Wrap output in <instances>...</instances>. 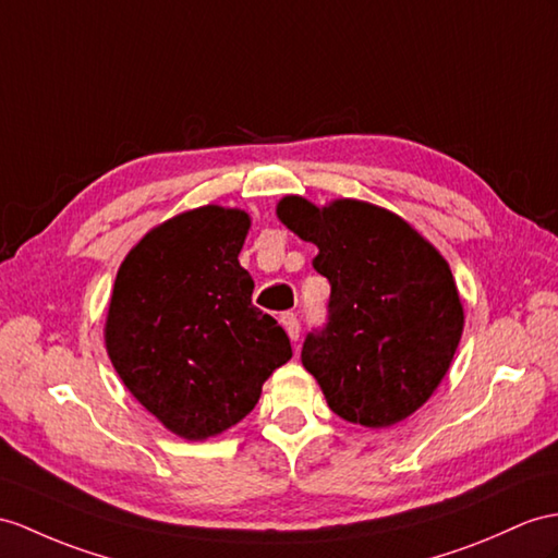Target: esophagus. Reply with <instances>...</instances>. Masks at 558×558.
<instances>
[{"mask_svg":"<svg viewBox=\"0 0 558 558\" xmlns=\"http://www.w3.org/2000/svg\"><path fill=\"white\" fill-rule=\"evenodd\" d=\"M279 322H281L283 329H287L291 341L295 343L298 338H301V322H298V317L293 315V312H283V315L279 317Z\"/></svg>","mask_w":558,"mask_h":558,"instance_id":"1","label":"esophagus"}]
</instances>
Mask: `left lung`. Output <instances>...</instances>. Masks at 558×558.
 <instances>
[{
  "instance_id": "1",
  "label": "left lung",
  "mask_w": 558,
  "mask_h": 558,
  "mask_svg": "<svg viewBox=\"0 0 558 558\" xmlns=\"http://www.w3.org/2000/svg\"><path fill=\"white\" fill-rule=\"evenodd\" d=\"M277 215L319 248L312 267L331 283L329 319L301 352L331 412L366 428L414 414L450 369L464 329L450 265L402 217L372 203L317 208L287 196Z\"/></svg>"
}]
</instances>
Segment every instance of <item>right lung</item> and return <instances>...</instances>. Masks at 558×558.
I'll return each instance as SVG.
<instances>
[{
    "mask_svg": "<svg viewBox=\"0 0 558 558\" xmlns=\"http://www.w3.org/2000/svg\"><path fill=\"white\" fill-rule=\"evenodd\" d=\"M251 217L203 206L151 229L122 260L106 350L122 384L174 436L206 440L246 416L291 360L239 265Z\"/></svg>",
    "mask_w": 558,
    "mask_h": 558,
    "instance_id": "obj_1",
    "label": "right lung"
}]
</instances>
